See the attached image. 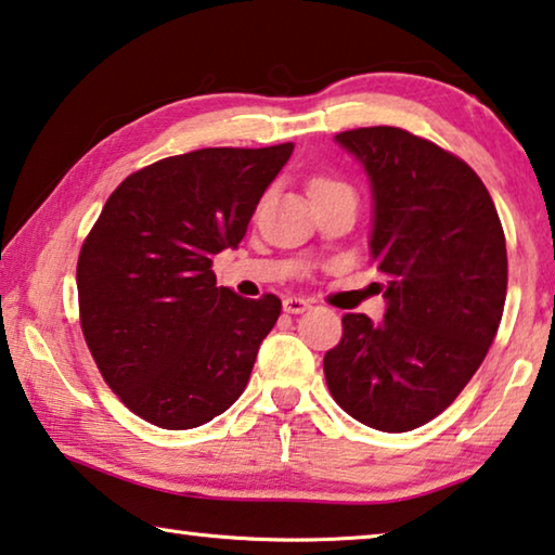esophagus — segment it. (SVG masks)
Returning a JSON list of instances; mask_svg holds the SVG:
<instances>
[{
    "label": "esophagus",
    "mask_w": 555,
    "mask_h": 555,
    "mask_svg": "<svg viewBox=\"0 0 555 555\" xmlns=\"http://www.w3.org/2000/svg\"><path fill=\"white\" fill-rule=\"evenodd\" d=\"M306 309H311V304L301 296H288L284 298V311L286 313H304Z\"/></svg>",
    "instance_id": "34e87169"
}]
</instances>
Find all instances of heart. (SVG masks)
I'll return each mask as SVG.
<instances>
[{"instance_id":"obj_1","label":"heart","mask_w":555,"mask_h":555,"mask_svg":"<svg viewBox=\"0 0 555 555\" xmlns=\"http://www.w3.org/2000/svg\"><path fill=\"white\" fill-rule=\"evenodd\" d=\"M331 184H340V182H336V180H328V178H319V180H313L311 190H319V188H331Z\"/></svg>"}]
</instances>
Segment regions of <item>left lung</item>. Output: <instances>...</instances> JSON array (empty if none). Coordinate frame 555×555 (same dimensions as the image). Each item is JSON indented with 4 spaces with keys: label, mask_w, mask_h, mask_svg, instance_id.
<instances>
[{
    "label": "left lung",
    "mask_w": 555,
    "mask_h": 555,
    "mask_svg": "<svg viewBox=\"0 0 555 555\" xmlns=\"http://www.w3.org/2000/svg\"><path fill=\"white\" fill-rule=\"evenodd\" d=\"M371 180V254L385 276L380 323L343 315L323 358L350 417L410 433L450 408L494 340L506 301V240L479 175L402 128L336 135Z\"/></svg>",
    "instance_id": "left-lung-1"
}]
</instances>
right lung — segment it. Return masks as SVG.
I'll return each instance as SVG.
<instances>
[{
  "instance_id": "add662e5",
  "label": "right lung",
  "mask_w": 555,
  "mask_h": 555,
  "mask_svg": "<svg viewBox=\"0 0 555 555\" xmlns=\"http://www.w3.org/2000/svg\"><path fill=\"white\" fill-rule=\"evenodd\" d=\"M294 153L205 147L128 175L78 254V311L103 380L163 429L222 415L249 383L281 313L274 294L217 286L212 257L236 246Z\"/></svg>"
}]
</instances>
